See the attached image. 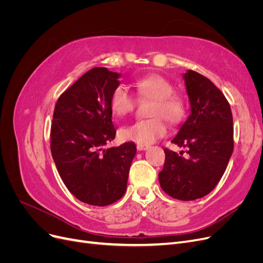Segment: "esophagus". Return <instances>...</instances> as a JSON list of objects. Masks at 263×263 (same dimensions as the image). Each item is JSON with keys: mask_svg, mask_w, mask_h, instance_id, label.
Returning <instances> with one entry per match:
<instances>
[{"mask_svg": "<svg viewBox=\"0 0 263 263\" xmlns=\"http://www.w3.org/2000/svg\"><path fill=\"white\" fill-rule=\"evenodd\" d=\"M148 148H149V146H146V145H137V150H139V151L147 150Z\"/></svg>", "mask_w": 263, "mask_h": 263, "instance_id": "1", "label": "esophagus"}]
</instances>
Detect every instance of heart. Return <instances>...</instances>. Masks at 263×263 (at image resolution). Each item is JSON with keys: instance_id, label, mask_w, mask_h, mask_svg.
<instances>
[{"instance_id": "b5f03b06", "label": "heart", "mask_w": 263, "mask_h": 263, "mask_svg": "<svg viewBox=\"0 0 263 263\" xmlns=\"http://www.w3.org/2000/svg\"><path fill=\"white\" fill-rule=\"evenodd\" d=\"M137 95L141 100L153 101L149 119H139L125 126L119 130L121 139L134 141L139 145H150L157 139L163 137L168 132V125L179 124L185 115V102L179 94L173 93V84L159 74H149L135 82ZM109 105L116 116H125L133 112L136 105V99L124 84H118L112 92Z\"/></svg>"}]
</instances>
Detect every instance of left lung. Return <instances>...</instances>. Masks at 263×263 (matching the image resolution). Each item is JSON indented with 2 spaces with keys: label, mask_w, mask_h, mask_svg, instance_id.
<instances>
[{
  "label": "left lung",
  "mask_w": 263,
  "mask_h": 263,
  "mask_svg": "<svg viewBox=\"0 0 263 263\" xmlns=\"http://www.w3.org/2000/svg\"><path fill=\"white\" fill-rule=\"evenodd\" d=\"M183 79L191 114L171 142L187 148V156L165 148L159 182L171 197L194 201L213 191L227 168L234 150L233 114L225 95L208 78L187 70Z\"/></svg>",
  "instance_id": "left-lung-1"
}]
</instances>
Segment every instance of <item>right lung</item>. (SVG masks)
<instances>
[{"mask_svg": "<svg viewBox=\"0 0 263 263\" xmlns=\"http://www.w3.org/2000/svg\"><path fill=\"white\" fill-rule=\"evenodd\" d=\"M121 73L93 68L63 92L54 106L50 149L59 176L78 200L106 206L121 198L136 145L104 149L115 138L109 99Z\"/></svg>", "mask_w": 263, "mask_h": 263, "instance_id": "obj_1", "label": "right lung"}]
</instances>
